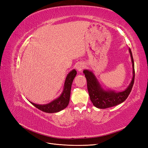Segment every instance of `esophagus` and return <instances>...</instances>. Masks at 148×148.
Here are the masks:
<instances>
[{
  "mask_svg": "<svg viewBox=\"0 0 148 148\" xmlns=\"http://www.w3.org/2000/svg\"><path fill=\"white\" fill-rule=\"evenodd\" d=\"M84 63H79L77 66H76V69H77V71H80V72H81V71H82V70L84 69Z\"/></svg>",
  "mask_w": 148,
  "mask_h": 148,
  "instance_id": "34e87169",
  "label": "esophagus"
}]
</instances>
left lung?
<instances>
[{
    "label": "left lung",
    "mask_w": 148,
    "mask_h": 148,
    "mask_svg": "<svg viewBox=\"0 0 148 148\" xmlns=\"http://www.w3.org/2000/svg\"><path fill=\"white\" fill-rule=\"evenodd\" d=\"M129 52L133 64V76L130 85L125 91L118 93L112 91H105L100 87L97 79L92 72L88 70L84 71V73L87 79V89L90 100L95 107L99 109H106L115 106L124 101L130 95L134 84L135 68L134 61L130 49Z\"/></svg>",
    "instance_id": "8db88e82"
}]
</instances>
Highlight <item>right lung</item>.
<instances>
[{"instance_id":"1","label":"right lung","mask_w":148,"mask_h":148,"mask_svg":"<svg viewBox=\"0 0 148 148\" xmlns=\"http://www.w3.org/2000/svg\"><path fill=\"white\" fill-rule=\"evenodd\" d=\"M76 74H77V71L75 69H73L68 74L65 80L64 90L58 98L49 104H44V105H39L33 103H31V104L39 110L47 113H54L63 110L68 106L69 104L71 85Z\"/></svg>"}]
</instances>
